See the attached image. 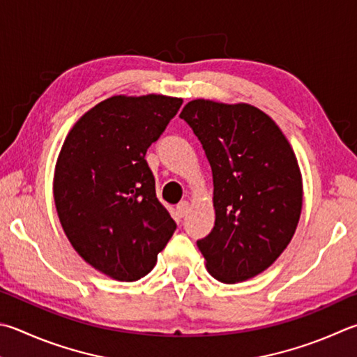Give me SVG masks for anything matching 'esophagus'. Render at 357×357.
Here are the masks:
<instances>
[{
	"label": "esophagus",
	"instance_id": "esophagus-1",
	"mask_svg": "<svg viewBox=\"0 0 357 357\" xmlns=\"http://www.w3.org/2000/svg\"><path fill=\"white\" fill-rule=\"evenodd\" d=\"M190 209V204L187 201H181V203L176 206V215L179 218H183L184 215H187V212Z\"/></svg>",
	"mask_w": 357,
	"mask_h": 357
}]
</instances>
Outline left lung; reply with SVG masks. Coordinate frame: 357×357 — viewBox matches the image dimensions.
Returning a JSON list of instances; mask_svg holds the SVG:
<instances>
[{"label": "left lung", "mask_w": 357, "mask_h": 357, "mask_svg": "<svg viewBox=\"0 0 357 357\" xmlns=\"http://www.w3.org/2000/svg\"><path fill=\"white\" fill-rule=\"evenodd\" d=\"M179 116L212 168L215 225L197 242L207 271L225 284L255 278L287 248L301 215L295 153L280 126L245 102L193 100Z\"/></svg>", "instance_id": "left-lung-1"}]
</instances>
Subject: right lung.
<instances>
[{"label": "right lung", "instance_id": "right-lung-1", "mask_svg": "<svg viewBox=\"0 0 357 357\" xmlns=\"http://www.w3.org/2000/svg\"><path fill=\"white\" fill-rule=\"evenodd\" d=\"M183 98L115 95L70 129L53 193L63 232L84 261L116 281L150 273L176 223L145 160Z\"/></svg>", "mask_w": 357, "mask_h": 357}]
</instances>
